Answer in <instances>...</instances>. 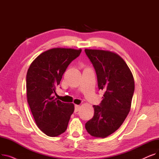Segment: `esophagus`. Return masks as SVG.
I'll return each instance as SVG.
<instances>
[{
	"instance_id": "esophagus-1",
	"label": "esophagus",
	"mask_w": 159,
	"mask_h": 159,
	"mask_svg": "<svg viewBox=\"0 0 159 159\" xmlns=\"http://www.w3.org/2000/svg\"><path fill=\"white\" fill-rule=\"evenodd\" d=\"M80 110V106L79 105H75V112L76 113L77 111H79Z\"/></svg>"
}]
</instances>
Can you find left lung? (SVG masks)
Returning <instances> with one entry per match:
<instances>
[{
  "mask_svg": "<svg viewBox=\"0 0 159 159\" xmlns=\"http://www.w3.org/2000/svg\"><path fill=\"white\" fill-rule=\"evenodd\" d=\"M84 52L95 70L98 89L104 91L101 104L93 106V117L85 128L91 136L105 138L120 128L129 112L134 79L117 54L98 49H86Z\"/></svg>",
  "mask_w": 159,
  "mask_h": 159,
  "instance_id": "obj_1",
  "label": "left lung"
}]
</instances>
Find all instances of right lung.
<instances>
[{"instance_id":"right-lung-1","label":"right lung","mask_w":159,"mask_h":159,"mask_svg":"<svg viewBox=\"0 0 159 159\" xmlns=\"http://www.w3.org/2000/svg\"><path fill=\"white\" fill-rule=\"evenodd\" d=\"M81 51L66 48L49 49L39 55L28 70V103L37 126L48 136L59 135L68 127L74 105L62 102L53 95L66 68Z\"/></svg>"}]
</instances>
